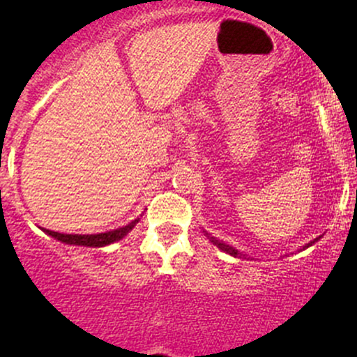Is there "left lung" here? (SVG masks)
Returning <instances> with one entry per match:
<instances>
[{
    "label": "left lung",
    "mask_w": 357,
    "mask_h": 357,
    "mask_svg": "<svg viewBox=\"0 0 357 357\" xmlns=\"http://www.w3.org/2000/svg\"><path fill=\"white\" fill-rule=\"evenodd\" d=\"M203 233H204V235L208 236V238H210V241H211L213 245H216V247H218V248L221 250V252L228 253V255H231V257H235V258H247V255H245L243 252H238V250H236V248H233L231 245L225 243V241H221V240H218V238H215V236H210V233H206V231H204V230H203ZM319 240H321V236H317V238L310 241V243H307L305 247H302L301 250H305V248L312 247V245L315 243V241H319Z\"/></svg>",
    "instance_id": "8db88e82"
}]
</instances>
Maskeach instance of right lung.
<instances>
[{
  "mask_svg": "<svg viewBox=\"0 0 357 357\" xmlns=\"http://www.w3.org/2000/svg\"><path fill=\"white\" fill-rule=\"evenodd\" d=\"M139 220H141V218L132 220L129 225L117 228V230H110V231H105V233H96V235H68V233L52 231V230H47V228H42V230L47 233V235H50L52 238L59 240L65 245H79V247H96V248H99V247H107V245L116 243V241L124 238L127 233L132 230V228L139 223Z\"/></svg>",
  "mask_w": 357,
  "mask_h": 357,
  "instance_id": "1",
  "label": "right lung"
}]
</instances>
